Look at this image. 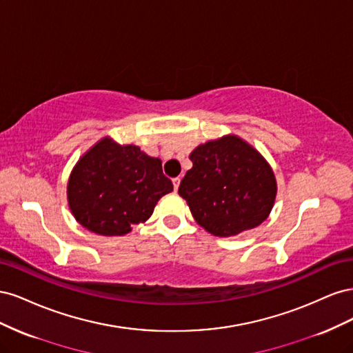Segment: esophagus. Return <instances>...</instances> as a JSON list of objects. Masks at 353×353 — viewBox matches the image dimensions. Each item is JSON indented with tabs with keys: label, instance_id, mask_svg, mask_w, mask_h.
Here are the masks:
<instances>
[{
	"label": "esophagus",
	"instance_id": "obj_1",
	"mask_svg": "<svg viewBox=\"0 0 353 353\" xmlns=\"http://www.w3.org/2000/svg\"><path fill=\"white\" fill-rule=\"evenodd\" d=\"M179 183H181V178H179V176H176V178H174V179H172V184H174V188H175V191L178 190V187H179Z\"/></svg>",
	"mask_w": 353,
	"mask_h": 353
}]
</instances>
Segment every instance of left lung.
Instances as JSON below:
<instances>
[{"label": "left lung", "instance_id": "obj_1", "mask_svg": "<svg viewBox=\"0 0 353 353\" xmlns=\"http://www.w3.org/2000/svg\"><path fill=\"white\" fill-rule=\"evenodd\" d=\"M178 188L194 219L218 237L236 236L268 218L276 183L265 159L236 135L199 145Z\"/></svg>", "mask_w": 353, "mask_h": 353}]
</instances>
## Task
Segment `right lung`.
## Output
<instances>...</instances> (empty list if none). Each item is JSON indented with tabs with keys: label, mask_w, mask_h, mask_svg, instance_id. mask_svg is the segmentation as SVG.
<instances>
[{
	"label": "right lung",
	"mask_w": 353,
	"mask_h": 353,
	"mask_svg": "<svg viewBox=\"0 0 353 353\" xmlns=\"http://www.w3.org/2000/svg\"><path fill=\"white\" fill-rule=\"evenodd\" d=\"M172 190L160 159L104 138L74 166L68 199L82 227L101 236H123L150 218L159 199Z\"/></svg>",
	"instance_id": "add662e5"
}]
</instances>
